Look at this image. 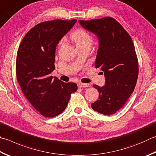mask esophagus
Wrapping results in <instances>:
<instances>
[{"mask_svg":"<svg viewBox=\"0 0 156 156\" xmlns=\"http://www.w3.org/2000/svg\"><path fill=\"white\" fill-rule=\"evenodd\" d=\"M78 87H90V85L88 83H78Z\"/></svg>","mask_w":156,"mask_h":156,"instance_id":"obj_1","label":"esophagus"}]
</instances>
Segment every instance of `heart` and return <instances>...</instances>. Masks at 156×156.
I'll list each match as a JSON object with an SVG mask.
<instances>
[{
    "instance_id": "heart-1",
    "label": "heart",
    "mask_w": 156,
    "mask_h": 156,
    "mask_svg": "<svg viewBox=\"0 0 156 156\" xmlns=\"http://www.w3.org/2000/svg\"><path fill=\"white\" fill-rule=\"evenodd\" d=\"M70 38L76 44L77 48L86 46L90 47L93 42V37L92 35L82 28L76 29L75 30L73 31L70 34ZM64 42H65V39H62L58 43V47L62 46Z\"/></svg>"
}]
</instances>
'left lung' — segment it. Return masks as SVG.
I'll list each match as a JSON object with an SVG mask.
<instances>
[{
	"label": "left lung",
	"mask_w": 156,
	"mask_h": 156,
	"mask_svg": "<svg viewBox=\"0 0 156 156\" xmlns=\"http://www.w3.org/2000/svg\"><path fill=\"white\" fill-rule=\"evenodd\" d=\"M79 22L98 38L95 67L101 68L106 79L103 87L93 85L98 91L99 98L91 106L100 113L112 115L124 107L136 86L139 62L133 41L113 17Z\"/></svg>",
	"instance_id": "obj_1"
}]
</instances>
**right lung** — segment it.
Listing matches in <instances>:
<instances>
[{
    "instance_id": "1",
    "label": "right lung",
    "mask_w": 156,
    "mask_h": 156,
    "mask_svg": "<svg viewBox=\"0 0 156 156\" xmlns=\"http://www.w3.org/2000/svg\"><path fill=\"white\" fill-rule=\"evenodd\" d=\"M76 20H54L34 26L23 38L16 57V76L23 94L44 117H54L65 110L75 83L53 78L55 48Z\"/></svg>"
}]
</instances>
